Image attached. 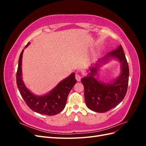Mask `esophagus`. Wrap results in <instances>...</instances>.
<instances>
[{"label":"esophagus","instance_id":"obj_1","mask_svg":"<svg viewBox=\"0 0 146 146\" xmlns=\"http://www.w3.org/2000/svg\"><path fill=\"white\" fill-rule=\"evenodd\" d=\"M81 76L79 74H76V80L78 81V82H80V80H81Z\"/></svg>","mask_w":146,"mask_h":146}]
</instances>
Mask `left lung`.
<instances>
[{
    "label": "left lung",
    "instance_id": "1",
    "mask_svg": "<svg viewBox=\"0 0 146 146\" xmlns=\"http://www.w3.org/2000/svg\"><path fill=\"white\" fill-rule=\"evenodd\" d=\"M116 58L121 63V72L117 79L111 84L98 81L94 78L99 64L103 60ZM99 64L90 68V72L81 82L85 88V99L88 108L97 113H105L114 108L125 98L129 84V68L121 45L116 49L109 52Z\"/></svg>",
    "mask_w": 146,
    "mask_h": 146
}]
</instances>
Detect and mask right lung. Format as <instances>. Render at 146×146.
Returning a JSON list of instances; mask_svg holds the SVG:
<instances>
[{
    "instance_id": "right-lung-1",
    "label": "right lung",
    "mask_w": 146,
    "mask_h": 146,
    "mask_svg": "<svg viewBox=\"0 0 146 146\" xmlns=\"http://www.w3.org/2000/svg\"><path fill=\"white\" fill-rule=\"evenodd\" d=\"M30 44V42L26 46ZM24 50L21 53L18 67L16 73V83L22 98L28 107L33 111L39 114L48 116H54L58 114L64 108L68 96L77 80L75 73H72L66 78L60 82L54 90L48 94L38 96L32 94L22 80V58Z\"/></svg>"
}]
</instances>
